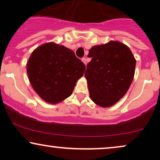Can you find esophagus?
<instances>
[{"mask_svg":"<svg viewBox=\"0 0 160 160\" xmlns=\"http://www.w3.org/2000/svg\"><path fill=\"white\" fill-rule=\"evenodd\" d=\"M82 62H84V64H85V65H87V60H86V58H82Z\"/></svg>","mask_w":160,"mask_h":160,"instance_id":"obj_1","label":"esophagus"}]
</instances>
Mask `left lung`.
Listing matches in <instances>:
<instances>
[{
	"label": "left lung",
	"mask_w": 160,
	"mask_h": 160,
	"mask_svg": "<svg viewBox=\"0 0 160 160\" xmlns=\"http://www.w3.org/2000/svg\"><path fill=\"white\" fill-rule=\"evenodd\" d=\"M88 57L84 76L90 99L102 108L112 106L130 88L136 60L128 46L115 41L94 46Z\"/></svg>",
	"instance_id": "obj_1"
}]
</instances>
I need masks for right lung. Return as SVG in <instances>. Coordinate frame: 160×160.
<instances>
[{
	"mask_svg": "<svg viewBox=\"0 0 160 160\" xmlns=\"http://www.w3.org/2000/svg\"><path fill=\"white\" fill-rule=\"evenodd\" d=\"M85 68L72 50L49 42L32 52L27 63V73L39 97L49 103L57 104L71 95Z\"/></svg>",
	"mask_w": 160,
	"mask_h": 160,
	"instance_id": "1",
	"label": "right lung"
}]
</instances>
